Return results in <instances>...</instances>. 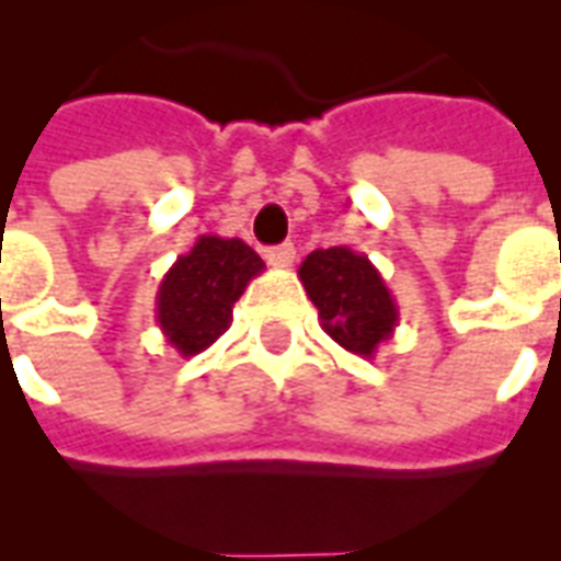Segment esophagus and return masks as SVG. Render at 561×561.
<instances>
[{"label":"esophagus","mask_w":561,"mask_h":561,"mask_svg":"<svg viewBox=\"0 0 561 561\" xmlns=\"http://www.w3.org/2000/svg\"><path fill=\"white\" fill-rule=\"evenodd\" d=\"M264 259H267V264H273V267H290L294 259H297V250H294V244L267 247V250H264Z\"/></svg>","instance_id":"34e87169"}]
</instances>
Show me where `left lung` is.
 Returning a JSON list of instances; mask_svg holds the SVG:
<instances>
[{
	"mask_svg": "<svg viewBox=\"0 0 561 561\" xmlns=\"http://www.w3.org/2000/svg\"><path fill=\"white\" fill-rule=\"evenodd\" d=\"M299 282L317 306L323 332L352 355L375 358L399 325V306L378 267L350 247L308 253Z\"/></svg>",
	"mask_w": 561,
	"mask_h": 561,
	"instance_id": "left-lung-1",
	"label": "left lung"
}]
</instances>
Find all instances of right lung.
<instances>
[{"mask_svg": "<svg viewBox=\"0 0 561 561\" xmlns=\"http://www.w3.org/2000/svg\"><path fill=\"white\" fill-rule=\"evenodd\" d=\"M264 271L253 247L241 238L201 236L186 255H178L157 290V323L169 346L201 355L227 332L232 306Z\"/></svg>", "mask_w": 561, "mask_h": 561, "instance_id": "add662e5", "label": "right lung"}]
</instances>
